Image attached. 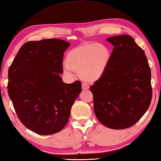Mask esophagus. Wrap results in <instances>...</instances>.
<instances>
[{
	"label": "esophagus",
	"mask_w": 161,
	"mask_h": 161,
	"mask_svg": "<svg viewBox=\"0 0 161 161\" xmlns=\"http://www.w3.org/2000/svg\"><path fill=\"white\" fill-rule=\"evenodd\" d=\"M82 88H83V90H87L89 89V85L87 83H82Z\"/></svg>",
	"instance_id": "esophagus-1"
}]
</instances>
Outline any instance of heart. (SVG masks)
I'll return each mask as SVG.
<instances>
[{"mask_svg":"<svg viewBox=\"0 0 161 161\" xmlns=\"http://www.w3.org/2000/svg\"><path fill=\"white\" fill-rule=\"evenodd\" d=\"M110 58L108 48L98 44H89L68 53L66 65L69 69L79 71L83 79L94 81L105 72Z\"/></svg>","mask_w":161,"mask_h":161,"instance_id":"heart-1","label":"heart"}]
</instances>
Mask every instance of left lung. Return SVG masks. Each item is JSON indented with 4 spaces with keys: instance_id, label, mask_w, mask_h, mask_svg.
<instances>
[{
    "instance_id": "obj_1",
    "label": "left lung",
    "mask_w": 161,
    "mask_h": 161,
    "mask_svg": "<svg viewBox=\"0 0 161 161\" xmlns=\"http://www.w3.org/2000/svg\"><path fill=\"white\" fill-rule=\"evenodd\" d=\"M114 45L105 72L90 87L94 112L105 126L130 127L149 108L152 98L151 69L144 51L129 35L107 39Z\"/></svg>"
}]
</instances>
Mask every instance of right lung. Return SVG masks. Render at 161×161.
Instances as JSON below:
<instances>
[{
  "label": "right lung",
  "instance_id": "1",
  "mask_svg": "<svg viewBox=\"0 0 161 161\" xmlns=\"http://www.w3.org/2000/svg\"><path fill=\"white\" fill-rule=\"evenodd\" d=\"M69 46L58 38L27 42L9 68L8 91L18 118L38 134L61 131L82 91L80 81L66 84L60 76L63 53Z\"/></svg>",
  "mask_w": 161,
  "mask_h": 161
}]
</instances>
